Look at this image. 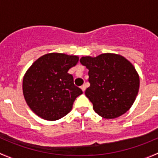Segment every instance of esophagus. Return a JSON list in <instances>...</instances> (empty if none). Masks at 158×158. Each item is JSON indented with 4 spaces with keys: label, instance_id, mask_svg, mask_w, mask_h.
I'll return each mask as SVG.
<instances>
[{
    "label": "esophagus",
    "instance_id": "obj_1",
    "mask_svg": "<svg viewBox=\"0 0 158 158\" xmlns=\"http://www.w3.org/2000/svg\"><path fill=\"white\" fill-rule=\"evenodd\" d=\"M81 89H82V92H85V85H82V86H81Z\"/></svg>",
    "mask_w": 158,
    "mask_h": 158
}]
</instances>
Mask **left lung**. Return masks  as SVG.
Returning <instances> with one entry per match:
<instances>
[{"instance_id":"1","label":"left lung","mask_w":158,"mask_h":158,"mask_svg":"<svg viewBox=\"0 0 158 158\" xmlns=\"http://www.w3.org/2000/svg\"><path fill=\"white\" fill-rule=\"evenodd\" d=\"M80 63L89 69L90 86L85 94L97 114L112 119L130 109L138 95L140 79L127 59L118 54L103 53L82 56Z\"/></svg>"}]
</instances>
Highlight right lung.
<instances>
[{"mask_svg": "<svg viewBox=\"0 0 158 158\" xmlns=\"http://www.w3.org/2000/svg\"><path fill=\"white\" fill-rule=\"evenodd\" d=\"M79 57L52 52L42 56L27 69L23 79V93L27 104L39 117L56 121L73 108L82 91L73 83L68 73Z\"/></svg>", "mask_w": 158, "mask_h": 158, "instance_id": "right-lung-1", "label": "right lung"}]
</instances>
